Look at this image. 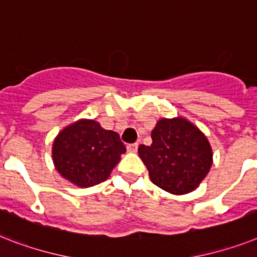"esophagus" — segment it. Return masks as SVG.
I'll return each instance as SVG.
<instances>
[{
    "mask_svg": "<svg viewBox=\"0 0 257 257\" xmlns=\"http://www.w3.org/2000/svg\"><path fill=\"white\" fill-rule=\"evenodd\" d=\"M137 148H139V144L135 143V144H129L128 147H126V149H128L129 153H136V152H137Z\"/></svg>",
    "mask_w": 257,
    "mask_h": 257,
    "instance_id": "34e87169",
    "label": "esophagus"
}]
</instances>
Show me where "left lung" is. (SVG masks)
<instances>
[{"label":"left lung","mask_w":257,"mask_h":257,"mask_svg":"<svg viewBox=\"0 0 257 257\" xmlns=\"http://www.w3.org/2000/svg\"><path fill=\"white\" fill-rule=\"evenodd\" d=\"M150 181L174 195L197 189L212 165V149L197 125L185 117L161 118L152 131V144L140 145Z\"/></svg>","instance_id":"1"}]
</instances>
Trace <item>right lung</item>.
Returning <instances> with one entry per match:
<instances>
[{"label":"right lung","instance_id":"obj_1","mask_svg":"<svg viewBox=\"0 0 257 257\" xmlns=\"http://www.w3.org/2000/svg\"><path fill=\"white\" fill-rule=\"evenodd\" d=\"M125 152L117 133L101 128L95 120L80 118L58 133L53 161L64 179L75 186L91 187L108 179Z\"/></svg>","mask_w":257,"mask_h":257}]
</instances>
